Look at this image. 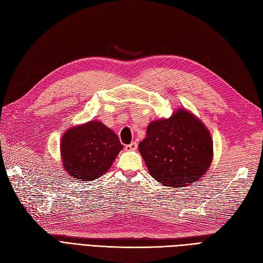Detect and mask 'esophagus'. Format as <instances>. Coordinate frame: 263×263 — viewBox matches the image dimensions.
Returning a JSON list of instances; mask_svg holds the SVG:
<instances>
[{
	"label": "esophagus",
	"mask_w": 263,
	"mask_h": 263,
	"mask_svg": "<svg viewBox=\"0 0 263 263\" xmlns=\"http://www.w3.org/2000/svg\"><path fill=\"white\" fill-rule=\"evenodd\" d=\"M138 149V143L137 142H132L130 144L125 145V150L126 151H136Z\"/></svg>",
	"instance_id": "34e87169"
}]
</instances>
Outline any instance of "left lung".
Segmentation results:
<instances>
[{"label": "left lung", "instance_id": "obj_1", "mask_svg": "<svg viewBox=\"0 0 263 263\" xmlns=\"http://www.w3.org/2000/svg\"><path fill=\"white\" fill-rule=\"evenodd\" d=\"M139 151L154 180L179 189L204 176L212 162L213 142L196 116L178 109L169 119L147 125Z\"/></svg>", "mask_w": 263, "mask_h": 263}]
</instances>
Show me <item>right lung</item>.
Listing matches in <instances>:
<instances>
[{
    "label": "right lung",
    "mask_w": 263,
    "mask_h": 263,
    "mask_svg": "<svg viewBox=\"0 0 263 263\" xmlns=\"http://www.w3.org/2000/svg\"><path fill=\"white\" fill-rule=\"evenodd\" d=\"M123 149L118 136L99 121L66 130L61 139L64 170L74 179L92 181L109 171Z\"/></svg>",
    "instance_id": "1"
}]
</instances>
